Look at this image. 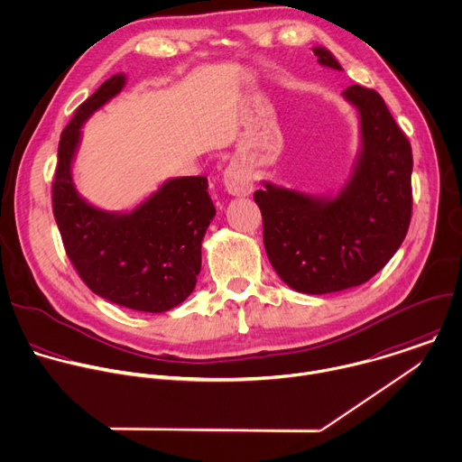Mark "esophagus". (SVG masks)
<instances>
[{
	"mask_svg": "<svg viewBox=\"0 0 462 462\" xmlns=\"http://www.w3.org/2000/svg\"><path fill=\"white\" fill-rule=\"evenodd\" d=\"M226 191L233 197H247L253 193V179L242 162H231L224 171Z\"/></svg>",
	"mask_w": 462,
	"mask_h": 462,
	"instance_id": "obj_1",
	"label": "esophagus"
}]
</instances>
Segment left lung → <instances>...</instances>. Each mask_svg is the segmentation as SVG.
Here are the masks:
<instances>
[{"instance_id":"left-lung-1","label":"left lung","mask_w":462,"mask_h":462,"mask_svg":"<svg viewBox=\"0 0 462 462\" xmlns=\"http://www.w3.org/2000/svg\"><path fill=\"white\" fill-rule=\"evenodd\" d=\"M312 52L321 67L343 70L327 49ZM341 96L359 117V150L343 188L314 195L263 180L254 191L267 258L291 289L305 294L368 282L395 254L411 217L408 139L375 90L352 85Z\"/></svg>"}]
</instances>
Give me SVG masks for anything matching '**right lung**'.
I'll return each instance as SVG.
<instances>
[{
	"label": "right lung",
	"mask_w": 462,
	"mask_h": 462,
	"mask_svg": "<svg viewBox=\"0 0 462 462\" xmlns=\"http://www.w3.org/2000/svg\"><path fill=\"white\" fill-rule=\"evenodd\" d=\"M106 79L63 130L52 186L54 217L70 262L97 296L134 310L166 312L195 289L202 240L215 218L206 177H175L130 211H105L79 195L72 166L83 125L123 92Z\"/></svg>",
	"instance_id": "add662e5"
}]
</instances>
